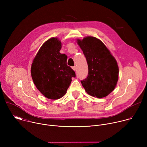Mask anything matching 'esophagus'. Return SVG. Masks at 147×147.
<instances>
[{
	"label": "esophagus",
	"mask_w": 147,
	"mask_h": 147,
	"mask_svg": "<svg viewBox=\"0 0 147 147\" xmlns=\"http://www.w3.org/2000/svg\"><path fill=\"white\" fill-rule=\"evenodd\" d=\"M72 69H73L74 71H76V66H73V67H72Z\"/></svg>",
	"instance_id": "obj_1"
}]
</instances>
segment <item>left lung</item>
<instances>
[{
    "instance_id": "1",
    "label": "left lung",
    "mask_w": 147,
    "mask_h": 147,
    "mask_svg": "<svg viewBox=\"0 0 147 147\" xmlns=\"http://www.w3.org/2000/svg\"><path fill=\"white\" fill-rule=\"evenodd\" d=\"M77 43L88 64L87 78L81 80L86 91L98 98L105 97L115 89L119 78L117 61L102 42L87 36Z\"/></svg>"
}]
</instances>
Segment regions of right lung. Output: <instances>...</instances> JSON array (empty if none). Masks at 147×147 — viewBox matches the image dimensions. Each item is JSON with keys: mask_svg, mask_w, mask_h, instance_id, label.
Here are the masks:
<instances>
[{"mask_svg": "<svg viewBox=\"0 0 147 147\" xmlns=\"http://www.w3.org/2000/svg\"><path fill=\"white\" fill-rule=\"evenodd\" d=\"M61 42L48 39L34 58L31 73L34 84L45 97L57 99L63 96L69 87L74 71L67 65V56L61 54Z\"/></svg>", "mask_w": 147, "mask_h": 147, "instance_id": "add662e5", "label": "right lung"}]
</instances>
